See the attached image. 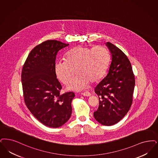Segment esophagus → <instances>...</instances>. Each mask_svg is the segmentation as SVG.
I'll return each instance as SVG.
<instances>
[{
	"instance_id": "34e87169",
	"label": "esophagus",
	"mask_w": 158,
	"mask_h": 158,
	"mask_svg": "<svg viewBox=\"0 0 158 158\" xmlns=\"http://www.w3.org/2000/svg\"><path fill=\"white\" fill-rule=\"evenodd\" d=\"M82 95L83 96H90L91 94H90V92H84V93H82Z\"/></svg>"
}]
</instances>
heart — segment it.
I'll use <instances>...</instances> for the list:
<instances>
[{
  "mask_svg": "<svg viewBox=\"0 0 158 158\" xmlns=\"http://www.w3.org/2000/svg\"><path fill=\"white\" fill-rule=\"evenodd\" d=\"M66 60L55 63V72L57 79L67 84L76 74L78 75L67 86L70 90L81 91L89 83L97 82L106 72L110 60L109 52L104 46L94 48L76 46L68 51Z\"/></svg>",
  "mask_w": 158,
  "mask_h": 158,
  "instance_id": "b5f03b06",
  "label": "heart"
}]
</instances>
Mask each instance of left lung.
I'll return each instance as SVG.
<instances>
[{
    "mask_svg": "<svg viewBox=\"0 0 158 158\" xmlns=\"http://www.w3.org/2000/svg\"><path fill=\"white\" fill-rule=\"evenodd\" d=\"M106 45L111 54V63L107 75L95 88L99 105L94 116L99 123L111 126L119 122L131 106L135 81L126 55L110 42Z\"/></svg>",
    "mask_w": 158,
    "mask_h": 158,
    "instance_id": "obj_1",
    "label": "left lung"
}]
</instances>
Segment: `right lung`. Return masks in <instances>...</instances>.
Returning a JSON list of instances; mask_svg holds the SVG:
<instances>
[{"mask_svg": "<svg viewBox=\"0 0 158 158\" xmlns=\"http://www.w3.org/2000/svg\"><path fill=\"white\" fill-rule=\"evenodd\" d=\"M69 46L49 40L36 46L26 59L22 72L23 96L26 106L44 125L56 128L63 125L72 114L75 94L61 95L55 63L58 52Z\"/></svg>", "mask_w": 158, "mask_h": 158, "instance_id": "obj_1", "label": "right lung"}]
</instances>
